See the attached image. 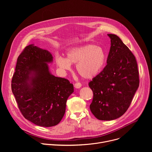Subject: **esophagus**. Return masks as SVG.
Returning a JSON list of instances; mask_svg holds the SVG:
<instances>
[{"label":"esophagus","mask_w":152,"mask_h":152,"mask_svg":"<svg viewBox=\"0 0 152 152\" xmlns=\"http://www.w3.org/2000/svg\"><path fill=\"white\" fill-rule=\"evenodd\" d=\"M81 86H82V85H81L80 83H76L74 85V86H75V88L76 89H79V88H80L81 87Z\"/></svg>","instance_id":"obj_1"}]
</instances>
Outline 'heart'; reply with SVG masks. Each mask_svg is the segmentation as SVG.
Segmentation results:
<instances>
[{
    "instance_id": "1",
    "label": "heart",
    "mask_w": 152,
    "mask_h": 152,
    "mask_svg": "<svg viewBox=\"0 0 152 152\" xmlns=\"http://www.w3.org/2000/svg\"><path fill=\"white\" fill-rule=\"evenodd\" d=\"M56 63L61 71L70 70L76 64L77 73L85 79H91L102 70L106 60L104 50L93 45L73 47L67 51V58L56 56Z\"/></svg>"
}]
</instances>
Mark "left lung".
<instances>
[{
	"instance_id": "obj_1",
	"label": "left lung",
	"mask_w": 152,
	"mask_h": 152,
	"mask_svg": "<svg viewBox=\"0 0 152 152\" xmlns=\"http://www.w3.org/2000/svg\"><path fill=\"white\" fill-rule=\"evenodd\" d=\"M107 36L111 48L107 65L88 85L93 92L91 113L100 120L110 121L126 113L140 82L135 56L117 35Z\"/></svg>"
}]
</instances>
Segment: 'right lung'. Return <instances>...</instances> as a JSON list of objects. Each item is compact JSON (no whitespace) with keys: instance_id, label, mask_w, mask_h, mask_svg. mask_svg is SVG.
Masks as SVG:
<instances>
[{"instance_id":"right-lung-1","label":"right lung","mask_w":152,"mask_h":152,"mask_svg":"<svg viewBox=\"0 0 152 152\" xmlns=\"http://www.w3.org/2000/svg\"><path fill=\"white\" fill-rule=\"evenodd\" d=\"M52 55L34 44L26 47L17 59L12 79V92L26 119L42 127L57 125L73 93L72 83L53 75L48 64Z\"/></svg>"}]
</instances>
